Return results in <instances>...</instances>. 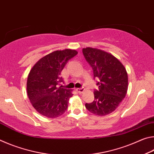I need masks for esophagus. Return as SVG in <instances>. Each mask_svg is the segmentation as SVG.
I'll list each match as a JSON object with an SVG mask.
<instances>
[{
	"mask_svg": "<svg viewBox=\"0 0 154 154\" xmlns=\"http://www.w3.org/2000/svg\"><path fill=\"white\" fill-rule=\"evenodd\" d=\"M76 91L79 94H82L84 92V89L83 88H76Z\"/></svg>",
	"mask_w": 154,
	"mask_h": 154,
	"instance_id": "34e87169",
	"label": "esophagus"
}]
</instances>
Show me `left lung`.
<instances>
[{
	"instance_id": "1",
	"label": "left lung",
	"mask_w": 154,
	"mask_h": 154,
	"mask_svg": "<svg viewBox=\"0 0 154 154\" xmlns=\"http://www.w3.org/2000/svg\"><path fill=\"white\" fill-rule=\"evenodd\" d=\"M82 51L92 67L94 77L100 80L98 90L94 92V100L85 104V107L96 116H106L118 108L126 95L128 79L126 68L113 55L102 49L88 47Z\"/></svg>"
}]
</instances>
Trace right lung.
I'll list each match as a JSON object with an SVG mask.
<instances>
[{
  "instance_id": "1",
  "label": "right lung",
  "mask_w": 154,
  "mask_h": 154,
  "mask_svg": "<svg viewBox=\"0 0 154 154\" xmlns=\"http://www.w3.org/2000/svg\"><path fill=\"white\" fill-rule=\"evenodd\" d=\"M75 49L57 50L41 58L28 74L26 89L30 103L38 113L56 118L66 111L72 90L58 86L60 74L70 59L76 56Z\"/></svg>"
}]
</instances>
